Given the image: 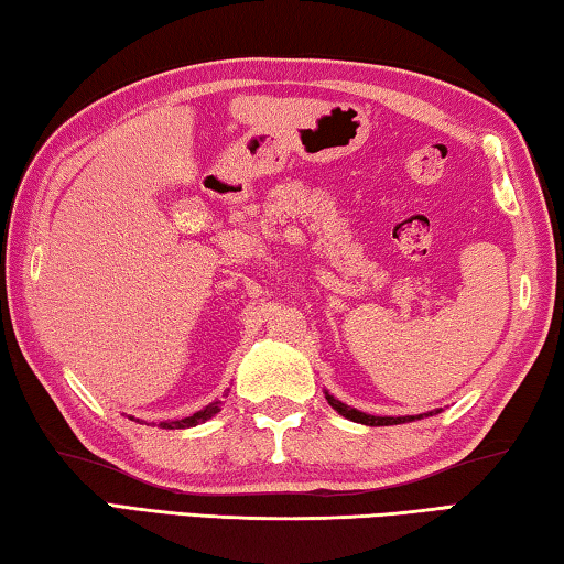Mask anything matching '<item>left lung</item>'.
<instances>
[{
  "label": "left lung",
  "mask_w": 564,
  "mask_h": 564,
  "mask_svg": "<svg viewBox=\"0 0 564 564\" xmlns=\"http://www.w3.org/2000/svg\"><path fill=\"white\" fill-rule=\"evenodd\" d=\"M327 402H329L332 408H335L339 414H343V417L352 420V422H359V424H369V427H387V424H402V422L422 420V414H417V417H375V414H365V412H359V410H355V408H347L345 402L335 400V397H332V394H327ZM437 412H440V410H437ZM430 414H432V412L424 414V417H430Z\"/></svg>",
  "instance_id": "obj_1"
}]
</instances>
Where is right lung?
Wrapping results in <instances>:
<instances>
[{
    "mask_svg": "<svg viewBox=\"0 0 564 564\" xmlns=\"http://www.w3.org/2000/svg\"><path fill=\"white\" fill-rule=\"evenodd\" d=\"M219 408H221V402L217 400V402H212V404H207L205 410H199V412H195L192 414V417H184V420H174V422H162L160 427H164V430H184V427H195V424H199V422H205V420H209V417H215V414L219 412Z\"/></svg>",
    "mask_w": 564,
    "mask_h": 564,
    "instance_id": "right-lung-1",
    "label": "right lung"
}]
</instances>
